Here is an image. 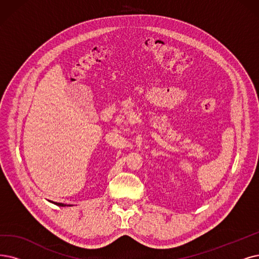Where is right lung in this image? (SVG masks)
Returning a JSON list of instances; mask_svg holds the SVG:
<instances>
[{
    "label": "right lung",
    "mask_w": 259,
    "mask_h": 259,
    "mask_svg": "<svg viewBox=\"0 0 259 259\" xmlns=\"http://www.w3.org/2000/svg\"><path fill=\"white\" fill-rule=\"evenodd\" d=\"M51 203H54L55 205L60 206V207H66V206H67V207H68V206L70 207V206H73L72 204H64V203H56V202H51Z\"/></svg>",
    "instance_id": "right-lung-1"
}]
</instances>
